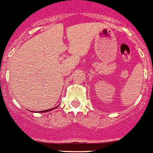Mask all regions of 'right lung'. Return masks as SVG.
<instances>
[{
	"label": "right lung",
	"instance_id": "right-lung-1",
	"mask_svg": "<svg viewBox=\"0 0 153 153\" xmlns=\"http://www.w3.org/2000/svg\"><path fill=\"white\" fill-rule=\"evenodd\" d=\"M57 107H55V108H57ZM54 108V109H55ZM52 109H47V110H44V111H42V112H48V111H50V110H52Z\"/></svg>",
	"mask_w": 153,
	"mask_h": 153
}]
</instances>
